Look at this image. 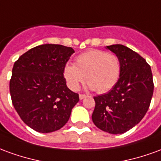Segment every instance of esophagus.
Masks as SVG:
<instances>
[{"mask_svg": "<svg viewBox=\"0 0 161 161\" xmlns=\"http://www.w3.org/2000/svg\"><path fill=\"white\" fill-rule=\"evenodd\" d=\"M86 97V95L84 94H79V98H80V100H82V99H84V98Z\"/></svg>", "mask_w": 161, "mask_h": 161, "instance_id": "obj_1", "label": "esophagus"}]
</instances>
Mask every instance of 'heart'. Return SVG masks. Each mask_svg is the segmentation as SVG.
I'll return each mask as SVG.
<instances>
[{
  "label": "heart",
  "mask_w": 161,
  "mask_h": 161,
  "mask_svg": "<svg viewBox=\"0 0 161 161\" xmlns=\"http://www.w3.org/2000/svg\"><path fill=\"white\" fill-rule=\"evenodd\" d=\"M121 70V61L115 54L93 49L79 54L76 58L75 64H67L64 75L72 91H77L85 77L88 88L103 94L116 84Z\"/></svg>",
  "instance_id": "heart-1"
}]
</instances>
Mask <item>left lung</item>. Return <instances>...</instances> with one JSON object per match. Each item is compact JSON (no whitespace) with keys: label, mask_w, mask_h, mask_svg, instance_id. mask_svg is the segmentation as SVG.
Here are the masks:
<instances>
[{"label":"left lung","mask_w":161,"mask_h":161,"mask_svg":"<svg viewBox=\"0 0 161 161\" xmlns=\"http://www.w3.org/2000/svg\"><path fill=\"white\" fill-rule=\"evenodd\" d=\"M121 61V76L111 91L94 97L92 121L101 130L118 135L138 124L148 110L153 82L151 67L138 53L122 45L107 46Z\"/></svg>","instance_id":"obj_1"}]
</instances>
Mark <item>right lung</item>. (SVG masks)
Here are the masks:
<instances>
[{
  "mask_svg": "<svg viewBox=\"0 0 161 161\" xmlns=\"http://www.w3.org/2000/svg\"><path fill=\"white\" fill-rule=\"evenodd\" d=\"M73 53L71 47L46 44L27 51L14 64L9 83L13 105L33 130L51 133L60 129L79 101L64 77Z\"/></svg>",
  "mask_w": 161,
  "mask_h": 161,
  "instance_id": "1",
  "label": "right lung"
}]
</instances>
